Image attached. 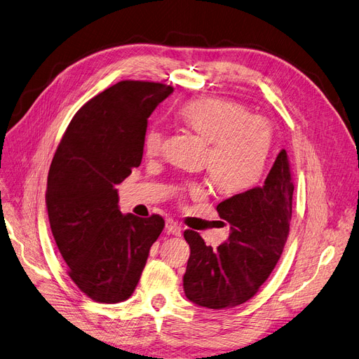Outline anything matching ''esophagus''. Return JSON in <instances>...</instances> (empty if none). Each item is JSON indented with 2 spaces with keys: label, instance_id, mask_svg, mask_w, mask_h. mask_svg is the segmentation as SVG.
I'll list each match as a JSON object with an SVG mask.
<instances>
[{
  "label": "esophagus",
  "instance_id": "1",
  "mask_svg": "<svg viewBox=\"0 0 359 359\" xmlns=\"http://www.w3.org/2000/svg\"><path fill=\"white\" fill-rule=\"evenodd\" d=\"M165 229L168 234H172V236H182V226L179 225V222L172 221V219H167L165 222Z\"/></svg>",
  "mask_w": 359,
  "mask_h": 359
}]
</instances>
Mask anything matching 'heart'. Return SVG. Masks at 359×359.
I'll return each instance as SVG.
<instances>
[{
    "label": "heart",
    "instance_id": "1",
    "mask_svg": "<svg viewBox=\"0 0 359 359\" xmlns=\"http://www.w3.org/2000/svg\"><path fill=\"white\" fill-rule=\"evenodd\" d=\"M180 119L209 143L204 164L215 187L224 194H238L257 184L264 175L271 147L270 122L249 114L240 102L225 98H195L179 109ZM165 130L158 123L149 126L143 137L144 152L158 156L165 147ZM191 195H204L203 183L184 187Z\"/></svg>",
    "mask_w": 359,
    "mask_h": 359
}]
</instances>
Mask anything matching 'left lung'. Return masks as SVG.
Here are the masks:
<instances>
[{
	"instance_id": "left-lung-1",
	"label": "left lung",
	"mask_w": 359,
	"mask_h": 359,
	"mask_svg": "<svg viewBox=\"0 0 359 359\" xmlns=\"http://www.w3.org/2000/svg\"><path fill=\"white\" fill-rule=\"evenodd\" d=\"M294 180L282 149L262 187L219 203L216 210L231 226L217 249L196 231H184L191 255L183 276L184 294L207 309L246 303L269 279L285 248L292 217Z\"/></svg>"
}]
</instances>
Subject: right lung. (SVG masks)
Masks as SVG:
<instances>
[{
  "mask_svg": "<svg viewBox=\"0 0 359 359\" xmlns=\"http://www.w3.org/2000/svg\"><path fill=\"white\" fill-rule=\"evenodd\" d=\"M171 92L143 80L102 90L77 110L52 159L46 191L52 234L68 276L97 303L133 295L164 229L159 215H122L114 184L142 164L147 118Z\"/></svg>",
  "mask_w": 359,
  "mask_h": 359,
  "instance_id": "obj_1",
  "label": "right lung"
}]
</instances>
